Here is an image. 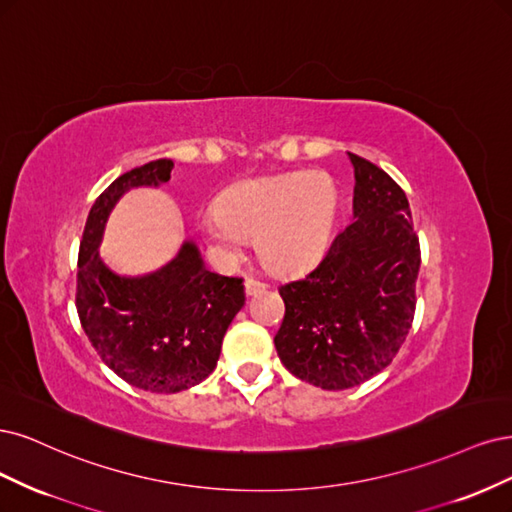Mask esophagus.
Wrapping results in <instances>:
<instances>
[{"label": "esophagus", "instance_id": "1", "mask_svg": "<svg viewBox=\"0 0 512 512\" xmlns=\"http://www.w3.org/2000/svg\"><path fill=\"white\" fill-rule=\"evenodd\" d=\"M266 289H268V285L261 283V280H255V278H246L244 280L246 295H257V293H263Z\"/></svg>", "mask_w": 512, "mask_h": 512}]
</instances>
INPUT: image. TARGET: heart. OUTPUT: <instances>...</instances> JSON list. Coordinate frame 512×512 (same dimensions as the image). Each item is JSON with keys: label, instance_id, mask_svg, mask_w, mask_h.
<instances>
[{"label": "heart", "instance_id": "b5f03b06", "mask_svg": "<svg viewBox=\"0 0 512 512\" xmlns=\"http://www.w3.org/2000/svg\"><path fill=\"white\" fill-rule=\"evenodd\" d=\"M336 212L338 191L325 172H287L229 187L197 229L227 263L240 261L249 238H255L270 270L300 272L323 253Z\"/></svg>", "mask_w": 512, "mask_h": 512}]
</instances>
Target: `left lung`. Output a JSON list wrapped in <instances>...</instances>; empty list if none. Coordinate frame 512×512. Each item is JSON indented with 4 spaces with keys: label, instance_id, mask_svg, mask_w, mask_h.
<instances>
[{
    "label": "left lung",
    "instance_id": "left-lung-1",
    "mask_svg": "<svg viewBox=\"0 0 512 512\" xmlns=\"http://www.w3.org/2000/svg\"><path fill=\"white\" fill-rule=\"evenodd\" d=\"M355 221L302 278L280 285L274 336L285 368L338 391L366 383L398 355L415 319L419 238L406 193L372 161L349 153Z\"/></svg>",
    "mask_w": 512,
    "mask_h": 512
}]
</instances>
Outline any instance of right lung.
I'll use <instances>...</instances> for the list:
<instances>
[{"mask_svg": "<svg viewBox=\"0 0 512 512\" xmlns=\"http://www.w3.org/2000/svg\"><path fill=\"white\" fill-rule=\"evenodd\" d=\"M172 159L148 161L121 174L95 200L82 232L76 310L104 364L125 383L151 393L185 391L214 370L223 336L244 306L242 278L204 268L200 251L185 242L166 268L121 276L100 257L110 210L134 187L168 183Z\"/></svg>", "mask_w": 512, "mask_h": 512, "instance_id": "right-lung-1", "label": "right lung"}]
</instances>
